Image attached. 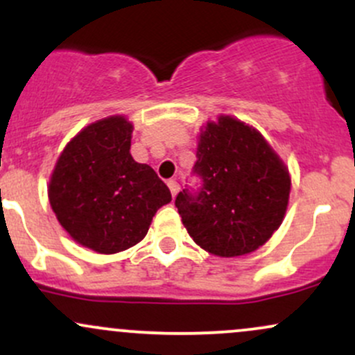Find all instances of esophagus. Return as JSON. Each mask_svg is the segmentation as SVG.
<instances>
[{"mask_svg":"<svg viewBox=\"0 0 355 355\" xmlns=\"http://www.w3.org/2000/svg\"><path fill=\"white\" fill-rule=\"evenodd\" d=\"M168 189H170V191H172V195L175 197V195L178 193V190H180V185H178L177 180H168Z\"/></svg>","mask_w":355,"mask_h":355,"instance_id":"1","label":"esophagus"}]
</instances>
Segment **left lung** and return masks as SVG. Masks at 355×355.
I'll return each mask as SVG.
<instances>
[{"mask_svg":"<svg viewBox=\"0 0 355 355\" xmlns=\"http://www.w3.org/2000/svg\"><path fill=\"white\" fill-rule=\"evenodd\" d=\"M193 173L202 178V189L180 191L175 205L190 237L209 254H250L282 223L291 175L254 126L230 115L207 121Z\"/></svg>","mask_w":355,"mask_h":355,"instance_id":"obj_1","label":"left lung"}]
</instances>
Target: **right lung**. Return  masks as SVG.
Returning <instances> with one entry per match:
<instances>
[{"instance_id": "obj_1", "label": "right lung", "mask_w": 355, "mask_h": 355, "mask_svg": "<svg viewBox=\"0 0 355 355\" xmlns=\"http://www.w3.org/2000/svg\"><path fill=\"white\" fill-rule=\"evenodd\" d=\"M132 121L101 118L68 141L56 160L48 198L60 225L80 245L116 254L141 242L168 187L130 153Z\"/></svg>"}]
</instances>
